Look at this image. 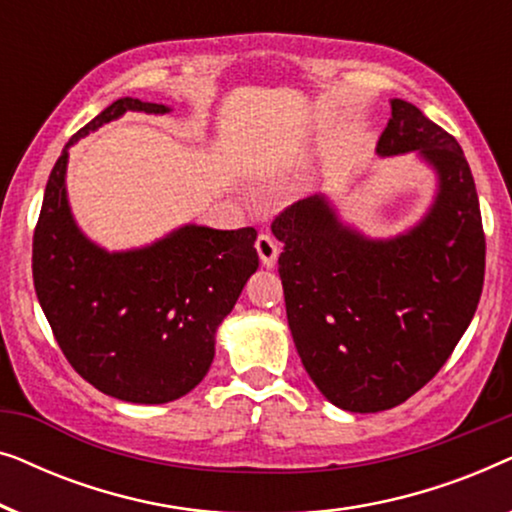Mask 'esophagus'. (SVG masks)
<instances>
[{
	"label": "esophagus",
	"instance_id": "esophagus-1",
	"mask_svg": "<svg viewBox=\"0 0 512 512\" xmlns=\"http://www.w3.org/2000/svg\"><path fill=\"white\" fill-rule=\"evenodd\" d=\"M256 251H258V258H261L263 268H275L277 256H279V244L272 240L270 235H258Z\"/></svg>",
	"mask_w": 512,
	"mask_h": 512
}]
</instances>
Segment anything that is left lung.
Instances as JSON below:
<instances>
[{"label": "left lung", "instance_id": "8db88e82", "mask_svg": "<svg viewBox=\"0 0 512 512\" xmlns=\"http://www.w3.org/2000/svg\"><path fill=\"white\" fill-rule=\"evenodd\" d=\"M389 104L375 153H412L433 172L422 219L373 237L314 193L272 223L284 242L279 277L300 361L326 401L363 415L408 401L443 368L485 279L480 202L464 151L415 104Z\"/></svg>", "mask_w": 512, "mask_h": 512}]
</instances>
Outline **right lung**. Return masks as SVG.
<instances>
[{"mask_svg": "<svg viewBox=\"0 0 512 512\" xmlns=\"http://www.w3.org/2000/svg\"><path fill=\"white\" fill-rule=\"evenodd\" d=\"M125 111L170 114L172 107L121 97L69 139L46 184L32 275L76 373L118 401L160 405L186 396L212 366L216 331L258 268L256 230L184 223L125 251L90 240L69 205V149Z\"/></svg>", "mask_w": 512, "mask_h": 512, "instance_id": "right-lung-1", "label": "right lung"}]
</instances>
